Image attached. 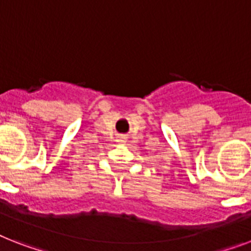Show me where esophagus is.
<instances>
[{
  "mask_svg": "<svg viewBox=\"0 0 251 251\" xmlns=\"http://www.w3.org/2000/svg\"><path fill=\"white\" fill-rule=\"evenodd\" d=\"M117 142H119V143H126V136H124V135L119 136V139H117Z\"/></svg>",
  "mask_w": 251,
  "mask_h": 251,
  "instance_id": "obj_1",
  "label": "esophagus"
}]
</instances>
